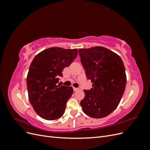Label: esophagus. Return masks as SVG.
Returning a JSON list of instances; mask_svg holds the SVG:
<instances>
[{"label":"esophagus","mask_w":150,"mask_h":150,"mask_svg":"<svg viewBox=\"0 0 150 150\" xmlns=\"http://www.w3.org/2000/svg\"><path fill=\"white\" fill-rule=\"evenodd\" d=\"M73 89H74V91H77L79 89V88H73Z\"/></svg>","instance_id":"obj_1"}]
</instances>
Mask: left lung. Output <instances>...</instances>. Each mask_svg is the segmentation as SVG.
I'll list each match as a JSON object with an SVG mask.
<instances>
[{
	"label": "left lung",
	"mask_w": 150,
	"mask_h": 150,
	"mask_svg": "<svg viewBox=\"0 0 150 150\" xmlns=\"http://www.w3.org/2000/svg\"><path fill=\"white\" fill-rule=\"evenodd\" d=\"M81 62L93 88L84 90L80 104L90 117L102 118L118 106L126 84L125 67L121 57L105 47L78 50Z\"/></svg>",
	"instance_id": "obj_1"
}]
</instances>
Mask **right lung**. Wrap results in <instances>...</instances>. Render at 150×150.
<instances>
[{"label":"right lung","instance_id":"right-lung-1","mask_svg":"<svg viewBox=\"0 0 150 150\" xmlns=\"http://www.w3.org/2000/svg\"><path fill=\"white\" fill-rule=\"evenodd\" d=\"M78 56V50L51 47L36 55L27 76L29 101L43 119L54 120L64 114L73 93L72 87L57 85L64 68Z\"/></svg>","mask_w":150,"mask_h":150}]
</instances>
